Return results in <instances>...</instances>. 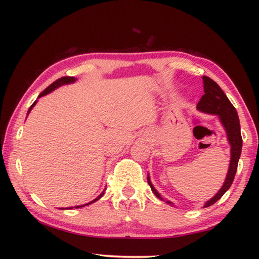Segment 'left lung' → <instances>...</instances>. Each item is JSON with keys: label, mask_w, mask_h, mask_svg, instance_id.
Here are the masks:
<instances>
[{"label": "left lung", "mask_w": 259, "mask_h": 259, "mask_svg": "<svg viewBox=\"0 0 259 259\" xmlns=\"http://www.w3.org/2000/svg\"><path fill=\"white\" fill-rule=\"evenodd\" d=\"M202 80H203V92H205V95L201 97L200 101L198 102L197 109L201 112L217 115L219 120H221L223 126L225 128V131H226L227 140L230 145V162H229V168H228L226 179H225L222 188L218 190L217 194L205 202L203 208H206L213 205L217 200L221 199L225 192H226L230 188V186H232L236 171H237L238 160L241 153V147H243V139H241V135H240V123H239L238 114H237V111H236L235 107L232 104V102L229 101L227 96L225 95L224 91L222 90V88L219 87L212 79L203 75ZM147 180L152 192L156 195L157 198H159V199L162 201H166L168 205L174 206V203L171 201L164 200L162 196L159 194L157 189L153 187V185L151 184L149 174H148Z\"/></svg>", "instance_id": "obj_1"}]
</instances>
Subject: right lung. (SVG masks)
<instances>
[{"mask_svg": "<svg viewBox=\"0 0 259 259\" xmlns=\"http://www.w3.org/2000/svg\"><path fill=\"white\" fill-rule=\"evenodd\" d=\"M75 81H76V79L74 78V76H62V78L58 79L57 81H54L52 84L49 85V87L47 88V89H46L45 91L41 92L40 95H38L37 99H38V98H41V97H43V96H47L48 93H50V92L54 91V90L58 89V88H60V87H61V85H64V84H70V83H74ZM36 102H37L36 100H35L34 102H33V104H32V106H31V107H30V109H29V111H27V113H26V117H27V115H29V113L31 112V110L33 109V107L35 106ZM104 190H106V189H104ZM104 190L101 192L100 195H99V196L96 198V199H93L92 201L88 202V203H84V205H79V206H75L74 208H81V207H84V206H88V205H91L92 202H96L97 200L100 199V198L103 196V194H104ZM72 208H73V207H68V208H60V209H72Z\"/></svg>", "mask_w": 259, "mask_h": 259, "instance_id": "1", "label": "right lung"}]
</instances>
